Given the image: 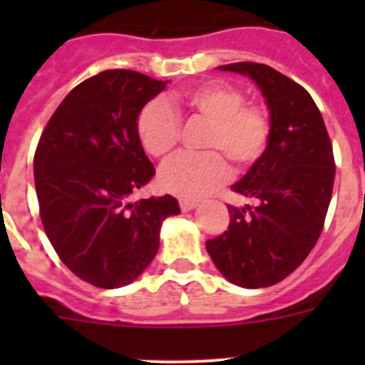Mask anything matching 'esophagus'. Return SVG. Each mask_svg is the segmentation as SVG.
<instances>
[{"instance_id": "esophagus-1", "label": "esophagus", "mask_w": 365, "mask_h": 365, "mask_svg": "<svg viewBox=\"0 0 365 365\" xmlns=\"http://www.w3.org/2000/svg\"><path fill=\"white\" fill-rule=\"evenodd\" d=\"M179 206H180V210L188 212V210H193V208L197 206V201H195V199L182 197V199H179Z\"/></svg>"}]
</instances>
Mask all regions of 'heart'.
<instances>
[{"mask_svg": "<svg viewBox=\"0 0 365 365\" xmlns=\"http://www.w3.org/2000/svg\"><path fill=\"white\" fill-rule=\"evenodd\" d=\"M182 104L199 118L212 124L205 140L210 153H180L159 172V185L180 197H201L225 185L235 170H248L265 155L272 135V120L261 104L245 102L240 87L212 82L193 87L182 95ZM137 135L148 155L166 157L180 137V117L164 100H153L137 118ZM227 156L226 160L224 157Z\"/></svg>", "mask_w": 365, "mask_h": 365, "instance_id": "heart-1", "label": "heart"}]
</instances>
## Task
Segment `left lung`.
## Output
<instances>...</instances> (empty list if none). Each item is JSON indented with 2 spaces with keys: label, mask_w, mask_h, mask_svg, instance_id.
Returning a JSON list of instances; mask_svg holds the SVG:
<instances>
[{
  "label": "left lung",
  "mask_w": 365,
  "mask_h": 365,
  "mask_svg": "<svg viewBox=\"0 0 365 365\" xmlns=\"http://www.w3.org/2000/svg\"><path fill=\"white\" fill-rule=\"evenodd\" d=\"M219 69L247 74L259 86L272 135L265 155L232 186L257 205H228V230L206 241V250L228 282L261 289L294 272L324 230L336 170L333 144L320 109L294 80L265 63Z\"/></svg>",
  "instance_id": "obj_1"
}]
</instances>
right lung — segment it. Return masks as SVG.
Instances as JSON below:
<instances>
[{
  "instance_id": "add662e5",
  "label": "right lung",
  "mask_w": 365,
  "mask_h": 365,
  "mask_svg": "<svg viewBox=\"0 0 365 365\" xmlns=\"http://www.w3.org/2000/svg\"><path fill=\"white\" fill-rule=\"evenodd\" d=\"M164 87L137 71H102L62 100L36 146L45 234L63 265L100 289L137 279L159 250L160 222L180 212L172 195L130 201L155 175L138 113Z\"/></svg>"
}]
</instances>
